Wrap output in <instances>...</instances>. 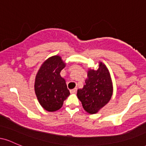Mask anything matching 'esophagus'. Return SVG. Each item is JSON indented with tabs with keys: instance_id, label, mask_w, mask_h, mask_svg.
Segmentation results:
<instances>
[{
	"instance_id": "1",
	"label": "esophagus",
	"mask_w": 146,
	"mask_h": 146,
	"mask_svg": "<svg viewBox=\"0 0 146 146\" xmlns=\"http://www.w3.org/2000/svg\"><path fill=\"white\" fill-rule=\"evenodd\" d=\"M77 88H74V89H72V90H70V93H75L77 92Z\"/></svg>"
}]
</instances>
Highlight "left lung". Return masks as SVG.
Listing matches in <instances>:
<instances>
[{
  "instance_id": "left-lung-1",
  "label": "left lung",
  "mask_w": 146,
  "mask_h": 146,
  "mask_svg": "<svg viewBox=\"0 0 146 146\" xmlns=\"http://www.w3.org/2000/svg\"><path fill=\"white\" fill-rule=\"evenodd\" d=\"M97 70L88 68L87 78L82 88L78 90L77 96L87 113H98L109 102L113 93V86L108 68L102 62Z\"/></svg>"
}]
</instances>
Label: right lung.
Masks as SVG:
<instances>
[{
    "label": "right lung",
    "instance_id": "add662e5",
    "mask_svg": "<svg viewBox=\"0 0 146 146\" xmlns=\"http://www.w3.org/2000/svg\"><path fill=\"white\" fill-rule=\"evenodd\" d=\"M66 63L60 56L48 58L42 64L36 75L34 90L38 102L44 109L54 112L62 108L70 95L66 81L60 72Z\"/></svg>",
    "mask_w": 146,
    "mask_h": 146
}]
</instances>
